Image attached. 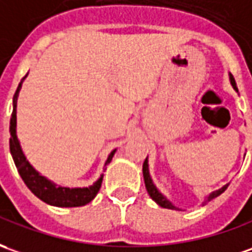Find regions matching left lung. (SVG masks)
I'll return each instance as SVG.
<instances>
[{
	"mask_svg": "<svg viewBox=\"0 0 252 252\" xmlns=\"http://www.w3.org/2000/svg\"><path fill=\"white\" fill-rule=\"evenodd\" d=\"M230 83H232V86L237 90L236 88V82L235 79H233V76H230ZM143 173H144V181H145V187H147V190H148L149 196L152 197V200H155L160 207H164V209H171V210H176V207L171 204V203L162 195V193H159V190L156 189V187L152 184V180H151V176H149V171H148V160L145 159V162L143 164ZM229 184H226L225 187H222L221 189H218L216 192H213V193H210L209 197L206 199V202H210V200H213V199H216L217 196H220L221 193H223L226 188H228Z\"/></svg>",
	"mask_w": 252,
	"mask_h": 252,
	"instance_id": "obj_1",
	"label": "left lung"
}]
</instances>
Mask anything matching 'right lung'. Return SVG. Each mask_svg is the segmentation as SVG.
I'll return each mask as SVG.
<instances>
[{"label": "right lung", "instance_id": "right-lung-1", "mask_svg": "<svg viewBox=\"0 0 252 252\" xmlns=\"http://www.w3.org/2000/svg\"><path fill=\"white\" fill-rule=\"evenodd\" d=\"M24 78H22V81L17 86L16 93L13 96V112L10 116V138H9V148L13 162L16 164V169L19 171V174L22 177V180L24 184L27 185V188L30 189L31 192L39 197L42 202L52 204V206H57V207H79V206H85L89 202H92L94 199V196L97 195V192L100 190L101 187V181L103 177L96 181L89 188H62V187H56L53 182L48 181L46 178H43L42 176H39L35 170L32 169L30 163L27 162L26 156L22 152L20 144L17 141L16 137V101L17 96H19V90L22 88ZM115 154V151H112L109 154L108 159L105 164H108L112 159V156Z\"/></svg>", "mask_w": 252, "mask_h": 252}]
</instances>
